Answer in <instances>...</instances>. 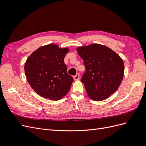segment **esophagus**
<instances>
[{
  "instance_id": "34e87169",
  "label": "esophagus",
  "mask_w": 146,
  "mask_h": 146,
  "mask_svg": "<svg viewBox=\"0 0 146 146\" xmlns=\"http://www.w3.org/2000/svg\"><path fill=\"white\" fill-rule=\"evenodd\" d=\"M79 78H80V75H79V74H77L76 76H74V79L75 80H77Z\"/></svg>"
}]
</instances>
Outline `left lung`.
Returning a JSON list of instances; mask_svg holds the SVG:
<instances>
[{
	"label": "left lung",
	"instance_id": "left-lung-1",
	"mask_svg": "<svg viewBox=\"0 0 146 146\" xmlns=\"http://www.w3.org/2000/svg\"><path fill=\"white\" fill-rule=\"evenodd\" d=\"M85 72L81 79L88 95L96 101L107 99L120 86L124 72L123 60L111 48L99 44L79 47Z\"/></svg>",
	"mask_w": 146,
	"mask_h": 146
}]
</instances>
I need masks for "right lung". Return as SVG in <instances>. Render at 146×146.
Returning a JSON list of instances; mask_svg holds the SVG:
<instances>
[{"label":"right lung","mask_w":146,"mask_h":146,"mask_svg":"<svg viewBox=\"0 0 146 146\" xmlns=\"http://www.w3.org/2000/svg\"><path fill=\"white\" fill-rule=\"evenodd\" d=\"M69 52L55 44L38 48L27 60L24 66L27 81L38 94L58 100L69 92L74 81L67 72L64 58Z\"/></svg>","instance_id":"obj_1"}]
</instances>
